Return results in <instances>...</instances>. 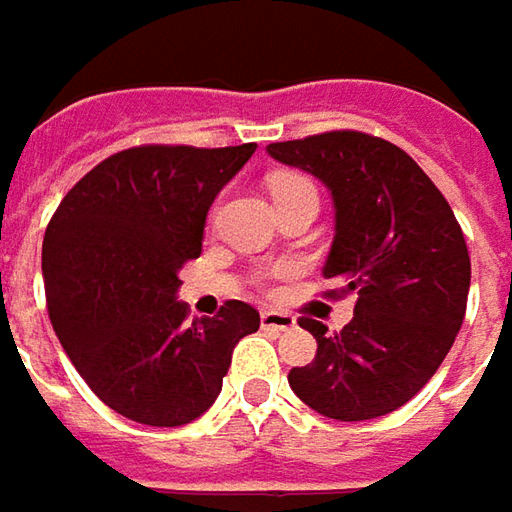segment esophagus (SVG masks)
Listing matches in <instances>:
<instances>
[{
	"instance_id": "34e87169",
	"label": "esophagus",
	"mask_w": 512,
	"mask_h": 512,
	"mask_svg": "<svg viewBox=\"0 0 512 512\" xmlns=\"http://www.w3.org/2000/svg\"><path fill=\"white\" fill-rule=\"evenodd\" d=\"M260 320H263V328H269V331H289L297 326V320L286 311H263Z\"/></svg>"
}]
</instances>
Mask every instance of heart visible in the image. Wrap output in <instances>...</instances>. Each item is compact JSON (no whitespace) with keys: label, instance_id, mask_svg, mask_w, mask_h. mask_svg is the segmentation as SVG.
Wrapping results in <instances>:
<instances>
[{"label":"heart","instance_id":"heart-1","mask_svg":"<svg viewBox=\"0 0 512 512\" xmlns=\"http://www.w3.org/2000/svg\"><path fill=\"white\" fill-rule=\"evenodd\" d=\"M300 181H306V178H300V175H274V178H272V192H280V189L300 184Z\"/></svg>","mask_w":512,"mask_h":512}]
</instances>
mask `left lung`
I'll return each mask as SVG.
<instances>
[{
    "instance_id": "obj_1",
    "label": "left lung",
    "mask_w": 512,
    "mask_h": 512,
    "mask_svg": "<svg viewBox=\"0 0 512 512\" xmlns=\"http://www.w3.org/2000/svg\"><path fill=\"white\" fill-rule=\"evenodd\" d=\"M269 155L317 175L331 189L337 232L326 260V297L357 294L354 320L317 337L309 365L289 385L328 419L362 422L402 408L448 357L467 309L470 255L445 195L397 144L331 130L269 144Z\"/></svg>"
}]
</instances>
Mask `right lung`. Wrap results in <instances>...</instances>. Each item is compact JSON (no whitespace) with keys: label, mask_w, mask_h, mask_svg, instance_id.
Instances as JSON below:
<instances>
[{"label":"right lung","mask_w":512,"mask_h":512,"mask_svg":"<svg viewBox=\"0 0 512 512\" xmlns=\"http://www.w3.org/2000/svg\"><path fill=\"white\" fill-rule=\"evenodd\" d=\"M257 144H141L73 186L42 243L47 314L84 382L141 425H186L218 399L235 345L260 326L243 300L189 320L178 272L201 255L215 195Z\"/></svg>","instance_id":"add662e5"}]
</instances>
